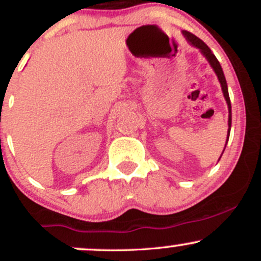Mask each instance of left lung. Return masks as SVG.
<instances>
[{
  "mask_svg": "<svg viewBox=\"0 0 261 261\" xmlns=\"http://www.w3.org/2000/svg\"><path fill=\"white\" fill-rule=\"evenodd\" d=\"M182 35H184L185 39H187V41L191 45V46H195L196 49H199L200 53H201L202 55L205 56V59L207 60L210 66H211L212 70L215 71V73H216L218 81H220L221 88H222V93H223V97H224V99H226L227 106H228V131H227V141H226V145H227V142H228V139H229L230 125H232V107H230L228 87H227L226 77H224V74H223L222 67H221L220 62H218L216 56L212 54L211 49H210L207 45L203 43L201 39H199L197 37H195V35L191 34V33H189L187 31H182ZM226 145H224V148H226ZM223 151H224V149H223ZM222 154H223V152H222ZM222 154H221V155H222ZM220 160H221V157H220ZM220 160H218V161H220Z\"/></svg>",
  "mask_w": 261,
  "mask_h": 261,
  "instance_id": "8db88e82",
  "label": "left lung"
}]
</instances>
